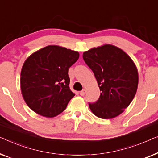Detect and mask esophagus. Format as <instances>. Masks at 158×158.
<instances>
[{
	"mask_svg": "<svg viewBox=\"0 0 158 158\" xmlns=\"http://www.w3.org/2000/svg\"><path fill=\"white\" fill-rule=\"evenodd\" d=\"M80 95H81V96H84V94H86V89H83V90H81V92H80Z\"/></svg>",
	"mask_w": 158,
	"mask_h": 158,
	"instance_id": "obj_1",
	"label": "esophagus"
}]
</instances>
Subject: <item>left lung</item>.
<instances>
[{"label": "left lung", "mask_w": 158, "mask_h": 158, "mask_svg": "<svg viewBox=\"0 0 158 158\" xmlns=\"http://www.w3.org/2000/svg\"><path fill=\"white\" fill-rule=\"evenodd\" d=\"M83 59L102 92L98 100L89 104L90 110L102 119L118 116L136 94L138 72L135 63L124 51L110 44L86 51Z\"/></svg>", "instance_id": "8db88e82"}]
</instances>
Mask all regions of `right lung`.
I'll list each match as a JSON object with an SVG mask.
<instances>
[{"label":"right lung","instance_id":"right-lung-1","mask_svg":"<svg viewBox=\"0 0 158 158\" xmlns=\"http://www.w3.org/2000/svg\"><path fill=\"white\" fill-rule=\"evenodd\" d=\"M79 57L77 52L56 45L27 58L21 72V89L27 105L46 117L57 116L75 94L69 89V68Z\"/></svg>","mask_w":158,"mask_h":158}]
</instances>
